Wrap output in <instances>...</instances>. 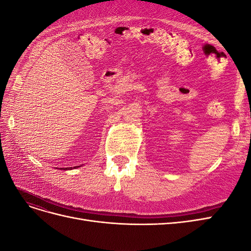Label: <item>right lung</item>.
<instances>
[{
	"label": "right lung",
	"mask_w": 251,
	"mask_h": 251,
	"mask_svg": "<svg viewBox=\"0 0 251 251\" xmlns=\"http://www.w3.org/2000/svg\"><path fill=\"white\" fill-rule=\"evenodd\" d=\"M69 169H70V170H71V169H72V168H66V169H60V170H69Z\"/></svg>",
	"instance_id": "obj_1"
}]
</instances>
